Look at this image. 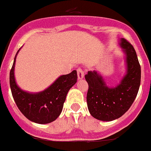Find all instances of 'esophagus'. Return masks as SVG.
I'll list each match as a JSON object with an SVG mask.
<instances>
[{
    "label": "esophagus",
    "instance_id": "esophagus-1",
    "mask_svg": "<svg viewBox=\"0 0 151 151\" xmlns=\"http://www.w3.org/2000/svg\"><path fill=\"white\" fill-rule=\"evenodd\" d=\"M77 76H78V79H83L84 78V71L82 68H78L77 69Z\"/></svg>",
    "mask_w": 151,
    "mask_h": 151
}]
</instances>
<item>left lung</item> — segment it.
Wrapping results in <instances>:
<instances>
[{"instance_id": "8db88e82", "label": "left lung", "mask_w": 151, "mask_h": 151, "mask_svg": "<svg viewBox=\"0 0 151 151\" xmlns=\"http://www.w3.org/2000/svg\"><path fill=\"white\" fill-rule=\"evenodd\" d=\"M125 54L126 73L116 86H108L96 71H89L86 100L90 114L102 121H112L124 114L135 100L140 85L141 70L133 45L124 38L119 42Z\"/></svg>"}]
</instances>
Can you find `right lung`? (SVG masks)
I'll return each instance as SVG.
<instances>
[{
  "label": "right lung",
  "mask_w": 151,
  "mask_h": 151,
  "mask_svg": "<svg viewBox=\"0 0 151 151\" xmlns=\"http://www.w3.org/2000/svg\"><path fill=\"white\" fill-rule=\"evenodd\" d=\"M19 50L10 72V86L14 102L20 111L31 121L39 124L52 123L59 116L67 93L76 83V70L60 76L50 86L42 92L28 93L17 86L14 77L16 58Z\"/></svg>",
  "instance_id": "add662e5"
}]
</instances>
